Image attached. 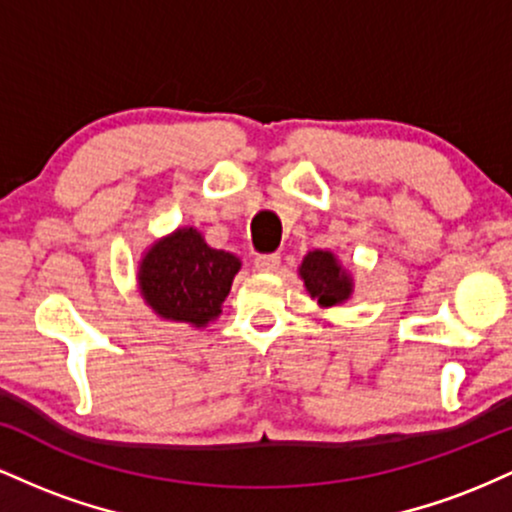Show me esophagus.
Here are the masks:
<instances>
[{
	"mask_svg": "<svg viewBox=\"0 0 512 512\" xmlns=\"http://www.w3.org/2000/svg\"><path fill=\"white\" fill-rule=\"evenodd\" d=\"M255 267L260 272H276L281 267V257L279 255H260L255 260Z\"/></svg>",
	"mask_w": 512,
	"mask_h": 512,
	"instance_id": "34e87169",
	"label": "esophagus"
}]
</instances>
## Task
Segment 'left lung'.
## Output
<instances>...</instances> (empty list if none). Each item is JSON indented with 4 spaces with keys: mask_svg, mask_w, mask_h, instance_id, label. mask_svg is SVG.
<instances>
[{
    "mask_svg": "<svg viewBox=\"0 0 512 512\" xmlns=\"http://www.w3.org/2000/svg\"><path fill=\"white\" fill-rule=\"evenodd\" d=\"M298 276L320 308L342 305L354 293V276L332 250H310L298 267Z\"/></svg>",
    "mask_w": 512,
    "mask_h": 512,
    "instance_id": "obj_1",
    "label": "left lung"
}]
</instances>
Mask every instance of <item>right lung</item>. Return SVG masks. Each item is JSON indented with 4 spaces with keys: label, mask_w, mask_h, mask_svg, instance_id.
<instances>
[{
    "label": "right lung",
    "mask_w": 512,
    "mask_h": 512,
    "mask_svg": "<svg viewBox=\"0 0 512 512\" xmlns=\"http://www.w3.org/2000/svg\"><path fill=\"white\" fill-rule=\"evenodd\" d=\"M240 267L238 255L211 248L195 226H180L144 250L137 286L161 320L204 330L219 320Z\"/></svg>",
    "instance_id": "right-lung-1"
}]
</instances>
